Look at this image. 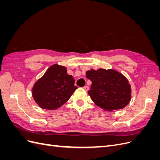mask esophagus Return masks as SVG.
Here are the masks:
<instances>
[{
    "label": "esophagus",
    "mask_w": 160,
    "mask_h": 160,
    "mask_svg": "<svg viewBox=\"0 0 160 160\" xmlns=\"http://www.w3.org/2000/svg\"><path fill=\"white\" fill-rule=\"evenodd\" d=\"M83 89H84L86 91H88L89 89V87H88V86H85L84 88H83Z\"/></svg>",
    "instance_id": "esophagus-1"
}]
</instances>
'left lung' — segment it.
<instances>
[{
    "instance_id": "8db88e82",
    "label": "left lung",
    "mask_w": 160,
    "mask_h": 160,
    "mask_svg": "<svg viewBox=\"0 0 160 160\" xmlns=\"http://www.w3.org/2000/svg\"><path fill=\"white\" fill-rule=\"evenodd\" d=\"M87 78L92 81L88 94L92 101L101 109L113 111L123 109L132 99L131 85L122 73L109 69H91Z\"/></svg>"
}]
</instances>
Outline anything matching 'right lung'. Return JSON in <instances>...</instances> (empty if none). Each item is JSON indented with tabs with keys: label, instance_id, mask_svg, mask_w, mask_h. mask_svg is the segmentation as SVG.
Returning <instances> with one entry per match:
<instances>
[{
	"label": "right lung",
	"instance_id": "1",
	"mask_svg": "<svg viewBox=\"0 0 160 160\" xmlns=\"http://www.w3.org/2000/svg\"><path fill=\"white\" fill-rule=\"evenodd\" d=\"M74 84L75 79L67 74L66 67L54 64L34 84L32 96L39 108L57 109L63 105L77 89Z\"/></svg>",
	"mask_w": 160,
	"mask_h": 160
}]
</instances>
